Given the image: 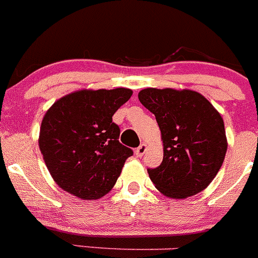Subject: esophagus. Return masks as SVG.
Instances as JSON below:
<instances>
[{
	"label": "esophagus",
	"instance_id": "34e87169",
	"mask_svg": "<svg viewBox=\"0 0 258 258\" xmlns=\"http://www.w3.org/2000/svg\"><path fill=\"white\" fill-rule=\"evenodd\" d=\"M146 150H147L146 145L141 144V145H140V146L136 149V151H135V154H136L137 157H142V156H144L145 152H146Z\"/></svg>",
	"mask_w": 258,
	"mask_h": 258
}]
</instances>
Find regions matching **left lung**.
Segmentation results:
<instances>
[{
	"instance_id": "8db88e82",
	"label": "left lung",
	"mask_w": 258,
	"mask_h": 258,
	"mask_svg": "<svg viewBox=\"0 0 258 258\" xmlns=\"http://www.w3.org/2000/svg\"><path fill=\"white\" fill-rule=\"evenodd\" d=\"M139 99L156 117L164 144L160 166L147 169L164 196L184 199L206 189L227 152L224 122L201 93L189 89L146 88Z\"/></svg>"
}]
</instances>
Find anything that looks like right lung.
I'll return each mask as SVG.
<instances>
[{
	"instance_id": "right-lung-1",
	"label": "right lung",
	"mask_w": 258,
	"mask_h": 258,
	"mask_svg": "<svg viewBox=\"0 0 258 258\" xmlns=\"http://www.w3.org/2000/svg\"><path fill=\"white\" fill-rule=\"evenodd\" d=\"M131 89H82L57 99L45 113L39 147L47 170L62 190L99 199L113 187L134 151L118 141L112 116Z\"/></svg>"
}]
</instances>
